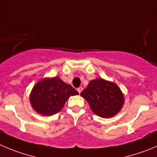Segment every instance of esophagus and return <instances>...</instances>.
I'll list each match as a JSON object with an SVG mask.
<instances>
[{
	"label": "esophagus",
	"instance_id": "esophagus-1",
	"mask_svg": "<svg viewBox=\"0 0 157 157\" xmlns=\"http://www.w3.org/2000/svg\"><path fill=\"white\" fill-rule=\"evenodd\" d=\"M82 90H83V87H78V88H77V91L79 92V94H80V93H81V91H82Z\"/></svg>",
	"mask_w": 157,
	"mask_h": 157
}]
</instances>
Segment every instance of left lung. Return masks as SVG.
Listing matches in <instances>:
<instances>
[{
    "instance_id": "left-lung-1",
    "label": "left lung",
    "mask_w": 157,
    "mask_h": 157,
    "mask_svg": "<svg viewBox=\"0 0 157 157\" xmlns=\"http://www.w3.org/2000/svg\"><path fill=\"white\" fill-rule=\"evenodd\" d=\"M80 95L88 102L94 113L101 118L113 117L124 104V96L119 87L102 78L90 80Z\"/></svg>"
}]
</instances>
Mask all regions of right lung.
I'll list each match as a JSON object with an SVG mask.
<instances>
[{
    "instance_id": "1",
    "label": "right lung",
    "mask_w": 157,
    "mask_h": 157,
    "mask_svg": "<svg viewBox=\"0 0 157 157\" xmlns=\"http://www.w3.org/2000/svg\"><path fill=\"white\" fill-rule=\"evenodd\" d=\"M77 94L79 93L74 87L60 78H45L32 88L30 103L36 112L49 116L61 111L70 96Z\"/></svg>"
}]
</instances>
